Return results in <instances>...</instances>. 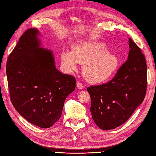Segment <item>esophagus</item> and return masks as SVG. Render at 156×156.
Wrapping results in <instances>:
<instances>
[{"instance_id":"esophagus-1","label":"esophagus","mask_w":156,"mask_h":156,"mask_svg":"<svg viewBox=\"0 0 156 156\" xmlns=\"http://www.w3.org/2000/svg\"><path fill=\"white\" fill-rule=\"evenodd\" d=\"M76 85H77V87L80 89H82L84 88V85L82 84L80 82H76Z\"/></svg>"}]
</instances>
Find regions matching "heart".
<instances>
[{
    "label": "heart",
    "mask_w": 156,
    "mask_h": 156,
    "mask_svg": "<svg viewBox=\"0 0 156 156\" xmlns=\"http://www.w3.org/2000/svg\"><path fill=\"white\" fill-rule=\"evenodd\" d=\"M61 60L68 72L77 69V63L83 65L82 72L85 79L93 83L105 81L111 77L119 64L117 56L108 51L105 44L91 41L78 43L72 51H63Z\"/></svg>",
    "instance_id": "b5f03b06"
}]
</instances>
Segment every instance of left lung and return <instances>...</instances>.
I'll list each match as a JSON object with an SVG mask.
<instances>
[{
    "instance_id": "left-lung-1",
    "label": "left lung",
    "mask_w": 156,
    "mask_h": 156,
    "mask_svg": "<svg viewBox=\"0 0 156 156\" xmlns=\"http://www.w3.org/2000/svg\"><path fill=\"white\" fill-rule=\"evenodd\" d=\"M128 59L111 80L87 90L92 117L98 127L110 130L127 121L144 101L147 90V65L141 49L131 38Z\"/></svg>"
}]
</instances>
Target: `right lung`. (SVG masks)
Segmentation results:
<instances>
[{"mask_svg":"<svg viewBox=\"0 0 156 156\" xmlns=\"http://www.w3.org/2000/svg\"><path fill=\"white\" fill-rule=\"evenodd\" d=\"M39 34L34 28L25 31L8 57L6 71L16 111L31 123L49 128L61 117L76 79L56 69L52 51L40 48Z\"/></svg>","mask_w":156,"mask_h":156,"instance_id":"obj_1","label":"right lung"}]
</instances>
